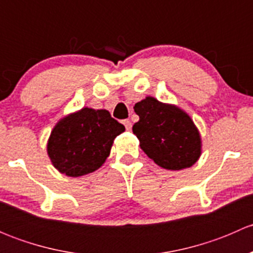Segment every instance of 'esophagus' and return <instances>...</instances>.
Returning a JSON list of instances; mask_svg holds the SVG:
<instances>
[{
  "label": "esophagus",
  "instance_id": "1",
  "mask_svg": "<svg viewBox=\"0 0 253 253\" xmlns=\"http://www.w3.org/2000/svg\"><path fill=\"white\" fill-rule=\"evenodd\" d=\"M122 124L125 125V127H126L127 131H129V129H131L132 124H131V121H129V120H124V121H122Z\"/></svg>",
  "mask_w": 253,
  "mask_h": 253
}]
</instances>
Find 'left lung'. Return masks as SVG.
Returning <instances> with one entry per match:
<instances>
[{
  "label": "left lung",
  "instance_id": "8db88e82",
  "mask_svg": "<svg viewBox=\"0 0 253 253\" xmlns=\"http://www.w3.org/2000/svg\"><path fill=\"white\" fill-rule=\"evenodd\" d=\"M139 121L132 127L143 152L155 164L168 170H182L201 155V136L185 111L160 103L153 96L134 105Z\"/></svg>",
  "mask_w": 253,
  "mask_h": 253
}]
</instances>
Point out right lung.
<instances>
[{
    "label": "right lung",
    "instance_id": "1",
    "mask_svg": "<svg viewBox=\"0 0 253 253\" xmlns=\"http://www.w3.org/2000/svg\"><path fill=\"white\" fill-rule=\"evenodd\" d=\"M124 131V125L112 119L108 110L83 108L53 127L47 154L61 174L78 177L104 164L114 139Z\"/></svg>",
    "mask_w": 253,
    "mask_h": 253
}]
</instances>
